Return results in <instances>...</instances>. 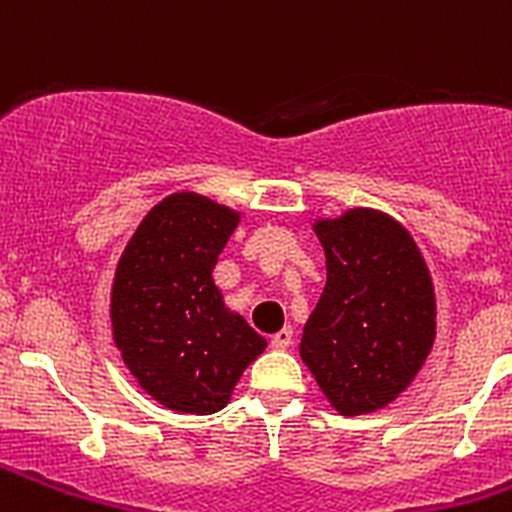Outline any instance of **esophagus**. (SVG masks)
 <instances>
[{"mask_svg":"<svg viewBox=\"0 0 512 512\" xmlns=\"http://www.w3.org/2000/svg\"><path fill=\"white\" fill-rule=\"evenodd\" d=\"M292 346V328H282L279 333L271 336V348H277V351H284V348Z\"/></svg>","mask_w":512,"mask_h":512,"instance_id":"34e87169","label":"esophagus"}]
</instances>
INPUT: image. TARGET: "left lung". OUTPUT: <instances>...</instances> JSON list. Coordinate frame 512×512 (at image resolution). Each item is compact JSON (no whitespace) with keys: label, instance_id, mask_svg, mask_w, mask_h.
Listing matches in <instances>:
<instances>
[{"label":"left lung","instance_id":"left-lung-1","mask_svg":"<svg viewBox=\"0 0 512 512\" xmlns=\"http://www.w3.org/2000/svg\"><path fill=\"white\" fill-rule=\"evenodd\" d=\"M325 251L323 295L300 356L341 415L387 408L408 390L436 341L431 271L395 217L354 207L312 225Z\"/></svg>","mask_w":512,"mask_h":512}]
</instances>
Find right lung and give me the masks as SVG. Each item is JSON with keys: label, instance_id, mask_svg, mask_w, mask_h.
Returning a JSON list of instances; mask_svg holds the SVG:
<instances>
[{"label": "right lung", "instance_id": "right-lung-1", "mask_svg": "<svg viewBox=\"0 0 512 512\" xmlns=\"http://www.w3.org/2000/svg\"><path fill=\"white\" fill-rule=\"evenodd\" d=\"M241 212L197 192L158 202L122 251L112 282V338L138 384L164 408L223 410L266 348L212 279Z\"/></svg>", "mask_w": 512, "mask_h": 512}]
</instances>
